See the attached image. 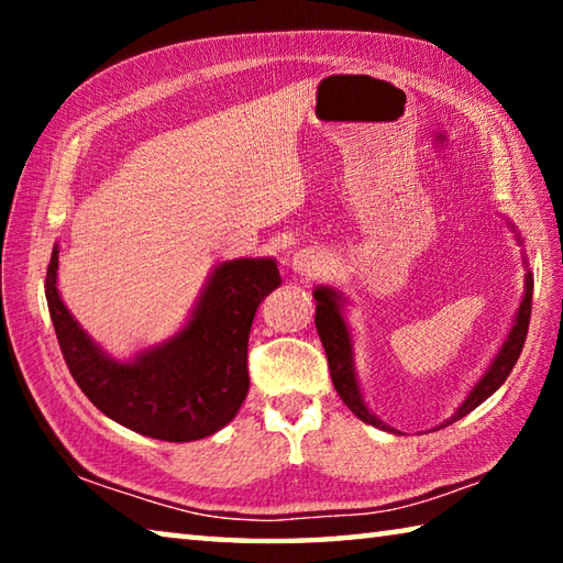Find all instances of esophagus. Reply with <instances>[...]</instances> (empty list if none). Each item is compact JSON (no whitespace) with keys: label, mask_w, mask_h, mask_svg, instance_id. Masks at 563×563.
Listing matches in <instances>:
<instances>
[{"label":"esophagus","mask_w":563,"mask_h":563,"mask_svg":"<svg viewBox=\"0 0 563 563\" xmlns=\"http://www.w3.org/2000/svg\"><path fill=\"white\" fill-rule=\"evenodd\" d=\"M292 271L298 275H305V278H312V275H318L322 271V265H325V258H322V253L318 247H302L292 255Z\"/></svg>","instance_id":"34e87169"}]
</instances>
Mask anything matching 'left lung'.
<instances>
[{
  "mask_svg": "<svg viewBox=\"0 0 563 563\" xmlns=\"http://www.w3.org/2000/svg\"><path fill=\"white\" fill-rule=\"evenodd\" d=\"M523 298L521 305L517 310V318H514V325L509 330L507 340H504V345L499 347L497 357L492 360V365L487 367V373L472 387V393L466 395L464 402L456 407V412L442 422L440 427H446L456 422V419H462L464 415H470L472 409L479 407L484 399H489L497 389L504 385V379L509 377V373L517 365V360L521 355V347H523V340H527V332H529V318H531V295H533V275L531 271H527L523 275ZM316 328H318V335L322 347H325V355H328V367H330V377H332V385H335L338 395L342 402L350 407V412L360 417L362 422L379 427V430H387V432H395L393 427H387L383 419H377L373 412H369V407L365 405V397H362V389L357 383V373H355V352H352V335H350V328L345 322V316H342V295L335 288H328V285H320L316 288Z\"/></svg>",
  "mask_w": 563,
  "mask_h": 563,
  "instance_id": "obj_1",
  "label": "left lung"
}]
</instances>
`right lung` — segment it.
I'll list each match as a JSON object with an SVG mask.
<instances>
[{"mask_svg": "<svg viewBox=\"0 0 563 563\" xmlns=\"http://www.w3.org/2000/svg\"><path fill=\"white\" fill-rule=\"evenodd\" d=\"M59 247L46 268V302L71 377L93 407L129 430L164 442H194L238 415L251 387L247 335L255 310L280 285L273 258L218 265L186 328L133 360H113L66 310L59 288Z\"/></svg>", "mask_w": 563, "mask_h": 563, "instance_id": "1", "label": "right lung"}]
</instances>
